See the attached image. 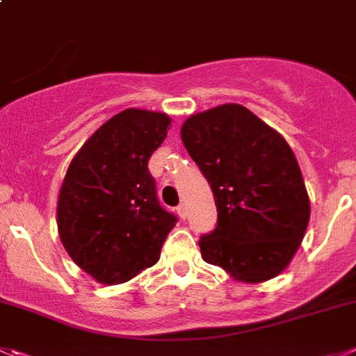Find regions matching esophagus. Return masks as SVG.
<instances>
[{
  "label": "esophagus",
  "instance_id": "obj_1",
  "mask_svg": "<svg viewBox=\"0 0 356 356\" xmlns=\"http://www.w3.org/2000/svg\"><path fill=\"white\" fill-rule=\"evenodd\" d=\"M177 212H179V216H181L182 219H184L186 216H188V211H186V205H184V204L179 205V207H177Z\"/></svg>",
  "mask_w": 356,
  "mask_h": 356
}]
</instances>
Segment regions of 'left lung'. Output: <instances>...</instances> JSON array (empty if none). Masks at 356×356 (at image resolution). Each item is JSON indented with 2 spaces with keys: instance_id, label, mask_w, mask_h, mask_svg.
Segmentation results:
<instances>
[{
  "instance_id": "obj_1",
  "label": "left lung",
  "mask_w": 356,
  "mask_h": 356,
  "mask_svg": "<svg viewBox=\"0 0 356 356\" xmlns=\"http://www.w3.org/2000/svg\"><path fill=\"white\" fill-rule=\"evenodd\" d=\"M181 138L218 209L214 232L198 242L204 261L248 284L281 274L300 248L311 216L290 144L238 103L189 115Z\"/></svg>"
}]
</instances>
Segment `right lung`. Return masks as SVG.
<instances>
[{
	"label": "right lung",
	"mask_w": 356,
	"mask_h": 356,
	"mask_svg": "<svg viewBox=\"0 0 356 356\" xmlns=\"http://www.w3.org/2000/svg\"><path fill=\"white\" fill-rule=\"evenodd\" d=\"M170 122L165 112L126 108L70 161L58 197V234L96 283L121 284L152 267L177 223L159 205L147 168Z\"/></svg>",
	"instance_id": "add662e5"
}]
</instances>
